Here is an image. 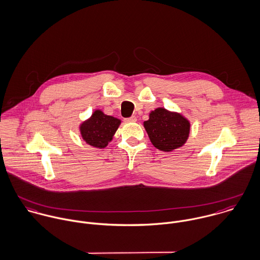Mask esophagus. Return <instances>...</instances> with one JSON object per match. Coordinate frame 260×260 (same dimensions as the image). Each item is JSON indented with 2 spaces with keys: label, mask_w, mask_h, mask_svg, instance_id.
Listing matches in <instances>:
<instances>
[{
  "label": "esophagus",
  "mask_w": 260,
  "mask_h": 260,
  "mask_svg": "<svg viewBox=\"0 0 260 260\" xmlns=\"http://www.w3.org/2000/svg\"><path fill=\"white\" fill-rule=\"evenodd\" d=\"M124 121L125 122H136L137 121V117L135 115L128 117V118H124Z\"/></svg>",
  "instance_id": "obj_1"
}]
</instances>
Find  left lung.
I'll return each mask as SVG.
<instances>
[{
	"label": "left lung",
	"instance_id": "obj_1",
	"mask_svg": "<svg viewBox=\"0 0 260 260\" xmlns=\"http://www.w3.org/2000/svg\"><path fill=\"white\" fill-rule=\"evenodd\" d=\"M190 122L181 113L158 107L144 122L148 136L156 149L172 152L184 146L190 134Z\"/></svg>",
	"mask_w": 260,
	"mask_h": 260
}]
</instances>
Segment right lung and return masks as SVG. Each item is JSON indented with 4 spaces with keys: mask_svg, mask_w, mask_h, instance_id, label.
<instances>
[{
    "mask_svg": "<svg viewBox=\"0 0 260 260\" xmlns=\"http://www.w3.org/2000/svg\"><path fill=\"white\" fill-rule=\"evenodd\" d=\"M119 124L120 119L106 115L101 109H96L87 120L80 124L79 129L87 145L104 149L112 140Z\"/></svg>",
    "mask_w": 260,
    "mask_h": 260,
    "instance_id": "right-lung-1",
    "label": "right lung"
}]
</instances>
